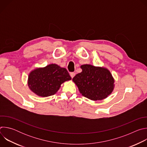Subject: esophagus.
<instances>
[{"mask_svg":"<svg viewBox=\"0 0 147 147\" xmlns=\"http://www.w3.org/2000/svg\"><path fill=\"white\" fill-rule=\"evenodd\" d=\"M70 76H71V77L73 78L74 77V76H75V73H74V72H71L70 73Z\"/></svg>","mask_w":147,"mask_h":147,"instance_id":"esophagus-1","label":"esophagus"}]
</instances>
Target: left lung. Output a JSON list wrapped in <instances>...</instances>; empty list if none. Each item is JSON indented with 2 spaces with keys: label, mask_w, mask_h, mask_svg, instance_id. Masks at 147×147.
I'll use <instances>...</instances> for the list:
<instances>
[{
  "label": "left lung",
  "mask_w": 147,
  "mask_h": 147,
  "mask_svg": "<svg viewBox=\"0 0 147 147\" xmlns=\"http://www.w3.org/2000/svg\"><path fill=\"white\" fill-rule=\"evenodd\" d=\"M81 69L82 71L77 74L73 81L84 96L97 100L106 98L112 93L115 81L108 69L90 65H81Z\"/></svg>",
  "instance_id": "left-lung-1"
}]
</instances>
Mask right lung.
<instances>
[{"label": "right lung", "instance_id": "1", "mask_svg": "<svg viewBox=\"0 0 147 147\" xmlns=\"http://www.w3.org/2000/svg\"><path fill=\"white\" fill-rule=\"evenodd\" d=\"M71 79L65 68L51 64L32 71L28 76V85L37 95L47 97L55 94L62 83Z\"/></svg>", "mask_w": 147, "mask_h": 147}]
</instances>
